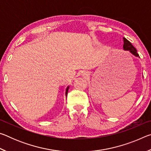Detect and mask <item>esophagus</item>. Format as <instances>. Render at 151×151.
Listing matches in <instances>:
<instances>
[{
	"mask_svg": "<svg viewBox=\"0 0 151 151\" xmlns=\"http://www.w3.org/2000/svg\"><path fill=\"white\" fill-rule=\"evenodd\" d=\"M83 75L84 76H86V75H87V73L84 72V73H83Z\"/></svg>",
	"mask_w": 151,
	"mask_h": 151,
	"instance_id": "1",
	"label": "esophagus"
}]
</instances>
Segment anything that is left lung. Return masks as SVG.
<instances>
[{"instance_id": "1", "label": "left lung", "mask_w": 151, "mask_h": 151, "mask_svg": "<svg viewBox=\"0 0 151 151\" xmlns=\"http://www.w3.org/2000/svg\"><path fill=\"white\" fill-rule=\"evenodd\" d=\"M123 42H124L123 49L124 50L129 51V52H131L132 55H133L134 56H135V57H139V55L137 53V51L136 48H135L133 47V46H132V45L129 41V40H128L127 39H125L124 37L123 38Z\"/></svg>"}]
</instances>
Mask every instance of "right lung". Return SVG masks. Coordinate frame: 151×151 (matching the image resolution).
Wrapping results in <instances>:
<instances>
[{
	"label": "right lung",
	"instance_id": "right-lung-1",
	"mask_svg": "<svg viewBox=\"0 0 151 151\" xmlns=\"http://www.w3.org/2000/svg\"><path fill=\"white\" fill-rule=\"evenodd\" d=\"M68 88H69V86H67V88H66V96H67V93H68Z\"/></svg>",
	"mask_w": 151,
	"mask_h": 151
}]
</instances>
